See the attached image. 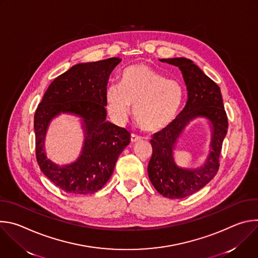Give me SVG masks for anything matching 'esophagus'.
<instances>
[{"instance_id":"1","label":"esophagus","mask_w":258,"mask_h":258,"mask_svg":"<svg viewBox=\"0 0 258 258\" xmlns=\"http://www.w3.org/2000/svg\"><path fill=\"white\" fill-rule=\"evenodd\" d=\"M140 141H142V138H141V137L136 136V135H134V134L131 135V142H132V143H138V142H140Z\"/></svg>"}]
</instances>
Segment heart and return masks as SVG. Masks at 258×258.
<instances>
[{
  "instance_id": "1",
  "label": "heart",
  "mask_w": 258,
  "mask_h": 258,
  "mask_svg": "<svg viewBox=\"0 0 258 258\" xmlns=\"http://www.w3.org/2000/svg\"><path fill=\"white\" fill-rule=\"evenodd\" d=\"M107 107L112 119L122 124L134 107V118L147 133H158L174 120L182 100L179 84L165 78L146 64L124 69L121 87L109 86L106 92Z\"/></svg>"
}]
</instances>
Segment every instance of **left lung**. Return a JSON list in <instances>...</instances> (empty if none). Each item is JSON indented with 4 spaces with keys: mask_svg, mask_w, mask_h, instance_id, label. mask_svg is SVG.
Returning a JSON list of instances; mask_svg holds the SVG:
<instances>
[{
    "mask_svg": "<svg viewBox=\"0 0 258 258\" xmlns=\"http://www.w3.org/2000/svg\"><path fill=\"white\" fill-rule=\"evenodd\" d=\"M159 61L179 68L187 87L188 99L171 124L153 135L150 141L153 153L148 165V175L159 194L169 199H181L198 192L216 174L218 158L228 132V117L219 87L192 60L177 57ZM197 118H205L210 123V153L202 167L183 169L176 164L174 150L186 125Z\"/></svg>",
    "mask_w": 258,
    "mask_h": 258,
    "instance_id": "1",
    "label": "left lung"
}]
</instances>
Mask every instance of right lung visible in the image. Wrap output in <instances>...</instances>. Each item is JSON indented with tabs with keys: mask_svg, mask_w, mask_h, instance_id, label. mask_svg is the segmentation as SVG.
<instances>
[{
	"mask_svg": "<svg viewBox=\"0 0 258 258\" xmlns=\"http://www.w3.org/2000/svg\"><path fill=\"white\" fill-rule=\"evenodd\" d=\"M121 62L118 57L73 65L56 78L34 114L35 154L42 172L70 194L99 191L112 175L115 163L131 142V134L106 120L107 84ZM61 114L79 117L84 132L80 156L59 166L46 157L44 141L50 121Z\"/></svg>",
	"mask_w": 258,
	"mask_h": 258,
	"instance_id": "right-lung-1",
	"label": "right lung"
}]
</instances>
